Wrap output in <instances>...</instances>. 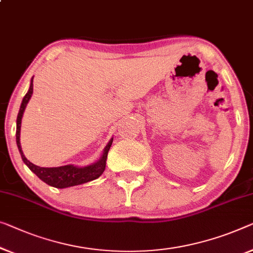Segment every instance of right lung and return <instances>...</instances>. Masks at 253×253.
Masks as SVG:
<instances>
[{"label":"right lung","instance_id":"add662e5","mask_svg":"<svg viewBox=\"0 0 253 253\" xmlns=\"http://www.w3.org/2000/svg\"><path fill=\"white\" fill-rule=\"evenodd\" d=\"M33 94V78L30 82V86L28 92L26 93V95L22 99V102L19 109V114L17 117V131H16V139H17V146L19 152H20L21 159L24 163L27 165V167L35 174L40 179H42L44 183H46L47 185L53 186L56 188H66L75 185H81V184L90 182L94 180L103 174L105 169V161H107L108 152L110 150V146L112 144L114 138H111L110 141L103 150V153L101 158L94 164H90L84 167H78V166L74 165H67L61 166V167H53V168H44L39 167V166L34 165L27 160V158L25 157L24 152L21 150L20 144V128H21V119L24 116L25 109L27 107V103L29 102L30 97Z\"/></svg>","mask_w":253,"mask_h":253}]
</instances>
